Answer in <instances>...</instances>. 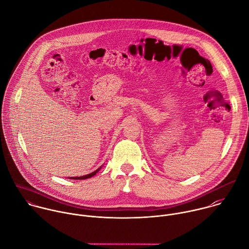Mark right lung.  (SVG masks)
Returning <instances> with one entry per match:
<instances>
[{
  "mask_svg": "<svg viewBox=\"0 0 249 249\" xmlns=\"http://www.w3.org/2000/svg\"><path fill=\"white\" fill-rule=\"evenodd\" d=\"M101 168H99L98 170H96L95 172H93V173H91V174H89V175H86V176H83V177H75V178H71V179H86V178H92V177H94L98 172H99V170H100Z\"/></svg>",
  "mask_w": 249,
  "mask_h": 249,
  "instance_id": "1",
  "label": "right lung"
}]
</instances>
